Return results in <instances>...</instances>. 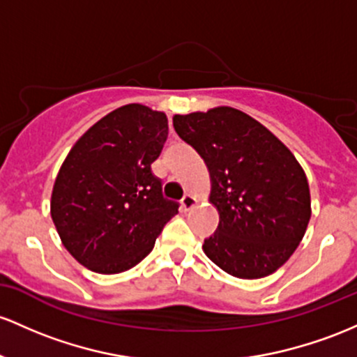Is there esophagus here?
Here are the masks:
<instances>
[{"label":"esophagus","instance_id":"34e87169","mask_svg":"<svg viewBox=\"0 0 357 357\" xmlns=\"http://www.w3.org/2000/svg\"><path fill=\"white\" fill-rule=\"evenodd\" d=\"M195 205H197V198H195L193 195H185V197H183L181 199L183 210H191Z\"/></svg>","mask_w":357,"mask_h":357}]
</instances>
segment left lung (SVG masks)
I'll return each mask as SVG.
<instances>
[{"mask_svg":"<svg viewBox=\"0 0 357 357\" xmlns=\"http://www.w3.org/2000/svg\"><path fill=\"white\" fill-rule=\"evenodd\" d=\"M176 134L205 160L217 232L203 250L242 280L276 271L295 252L310 220V190L291 151L264 125L230 107L172 116Z\"/></svg>","mask_w":357,"mask_h":357,"instance_id":"1","label":"left lung"}]
</instances>
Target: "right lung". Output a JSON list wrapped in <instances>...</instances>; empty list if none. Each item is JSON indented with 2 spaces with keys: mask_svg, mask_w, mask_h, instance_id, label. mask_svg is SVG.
Segmentation results:
<instances>
[{
  "mask_svg": "<svg viewBox=\"0 0 357 357\" xmlns=\"http://www.w3.org/2000/svg\"><path fill=\"white\" fill-rule=\"evenodd\" d=\"M166 139V113L132 103L98 120L69 151L50 215L64 248L84 268L101 274L134 268L178 213L151 169Z\"/></svg>",
  "mask_w": 357,
  "mask_h": 357,
  "instance_id": "obj_1",
  "label": "right lung"
}]
</instances>
